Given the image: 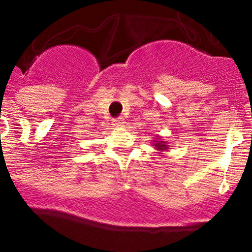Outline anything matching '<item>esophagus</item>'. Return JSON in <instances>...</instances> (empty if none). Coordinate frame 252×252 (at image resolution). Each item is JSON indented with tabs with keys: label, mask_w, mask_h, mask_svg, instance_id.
Here are the masks:
<instances>
[{
	"label": "esophagus",
	"mask_w": 252,
	"mask_h": 252,
	"mask_svg": "<svg viewBox=\"0 0 252 252\" xmlns=\"http://www.w3.org/2000/svg\"><path fill=\"white\" fill-rule=\"evenodd\" d=\"M122 125H124V120L122 119L113 120V126H115V127H121Z\"/></svg>",
	"instance_id": "esophagus-1"
}]
</instances>
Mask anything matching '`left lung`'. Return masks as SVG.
I'll return each mask as SVG.
<instances>
[{
    "label": "left lung",
    "instance_id": "8db88e82",
    "mask_svg": "<svg viewBox=\"0 0 252 252\" xmlns=\"http://www.w3.org/2000/svg\"><path fill=\"white\" fill-rule=\"evenodd\" d=\"M151 144H153V148H155V150H157L159 154H162L164 151H168L169 148H170V146H169V142L165 141L161 136L155 137Z\"/></svg>",
    "mask_w": 252,
    "mask_h": 252
}]
</instances>
